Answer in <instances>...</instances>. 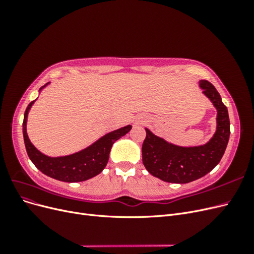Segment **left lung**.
I'll return each instance as SVG.
<instances>
[{"instance_id": "obj_1", "label": "left lung", "mask_w": 254, "mask_h": 254, "mask_svg": "<svg viewBox=\"0 0 254 254\" xmlns=\"http://www.w3.org/2000/svg\"><path fill=\"white\" fill-rule=\"evenodd\" d=\"M199 86L217 110L216 131L206 144L182 147L166 142L145 128L143 164L149 174L165 182L189 183L201 178L219 163L228 145L230 121L227 107L211 82L200 80Z\"/></svg>"}]
</instances>
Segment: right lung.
<instances>
[{
  "mask_svg": "<svg viewBox=\"0 0 254 254\" xmlns=\"http://www.w3.org/2000/svg\"><path fill=\"white\" fill-rule=\"evenodd\" d=\"M49 84V82L47 83ZM45 84V86H47ZM44 86V87H45ZM42 87V88H44ZM40 88V91L42 90ZM35 101L30 103L23 120V136L27 155L38 170L51 178L64 182H80L101 174L109 160V153L115 141L128 133L131 126L127 125L105 134L95 143L78 152L64 157H49L38 150L29 141L26 132L27 114Z\"/></svg>",
  "mask_w": 254,
  "mask_h": 254,
  "instance_id": "obj_1",
  "label": "right lung"
}]
</instances>
